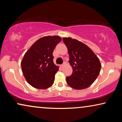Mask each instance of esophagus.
<instances>
[{"mask_svg":"<svg viewBox=\"0 0 122 122\" xmlns=\"http://www.w3.org/2000/svg\"><path fill=\"white\" fill-rule=\"evenodd\" d=\"M66 64V63H63V64H61V67H63V66H64V64Z\"/></svg>","mask_w":122,"mask_h":122,"instance_id":"34e87169","label":"esophagus"}]
</instances>
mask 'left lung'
Masks as SVG:
<instances>
[{"instance_id":"obj_1","label":"left lung","mask_w":122,"mask_h":122,"mask_svg":"<svg viewBox=\"0 0 122 122\" xmlns=\"http://www.w3.org/2000/svg\"><path fill=\"white\" fill-rule=\"evenodd\" d=\"M63 41L67 47L69 62L73 69L71 76L66 78V83L75 89L89 87L101 71L99 58L91 48L78 40L68 37L63 38Z\"/></svg>"}]
</instances>
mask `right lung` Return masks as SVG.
<instances>
[{
  "label": "right lung",
  "mask_w": 122,
  "mask_h": 122,
  "mask_svg": "<svg viewBox=\"0 0 122 122\" xmlns=\"http://www.w3.org/2000/svg\"><path fill=\"white\" fill-rule=\"evenodd\" d=\"M61 41L59 36H46L37 40L26 51L21 61L26 81L34 88L45 89L54 83L59 66L53 62V52Z\"/></svg>",
  "instance_id": "1"
}]
</instances>
